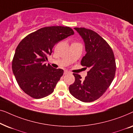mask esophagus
<instances>
[{"label": "esophagus", "instance_id": "obj_1", "mask_svg": "<svg viewBox=\"0 0 133 133\" xmlns=\"http://www.w3.org/2000/svg\"><path fill=\"white\" fill-rule=\"evenodd\" d=\"M70 72L69 71H68V70H65V71H64V74L65 75V74H70Z\"/></svg>", "mask_w": 133, "mask_h": 133}]
</instances>
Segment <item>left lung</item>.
<instances>
[{"instance_id":"left-lung-1","label":"left lung","mask_w":133,"mask_h":133,"mask_svg":"<svg viewBox=\"0 0 133 133\" xmlns=\"http://www.w3.org/2000/svg\"><path fill=\"white\" fill-rule=\"evenodd\" d=\"M82 37L87 53L81 61L89 68L84 79L73 73L75 81L69 87L70 93L83 102H91L101 97L110 86L116 74L114 52L106 41L97 32L85 28H74Z\"/></svg>"}]
</instances>
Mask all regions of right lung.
<instances>
[{"instance_id":"obj_1","label":"right lung","mask_w":133,"mask_h":133,"mask_svg":"<svg viewBox=\"0 0 133 133\" xmlns=\"http://www.w3.org/2000/svg\"><path fill=\"white\" fill-rule=\"evenodd\" d=\"M74 33L68 26H46L28 34L19 43L12 70L18 85L26 94L41 99L54 91L63 70L53 68L45 62L56 43Z\"/></svg>"}]
</instances>
